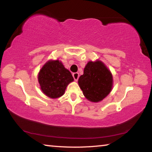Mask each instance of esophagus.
I'll list each match as a JSON object with an SVG mask.
<instances>
[{
  "instance_id": "34e87169",
  "label": "esophagus",
  "mask_w": 152,
  "mask_h": 152,
  "mask_svg": "<svg viewBox=\"0 0 152 152\" xmlns=\"http://www.w3.org/2000/svg\"><path fill=\"white\" fill-rule=\"evenodd\" d=\"M72 76H73V77H74V80H75V81L78 80V78H79V74H78V73H77V72L74 73V74H72Z\"/></svg>"
}]
</instances>
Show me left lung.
Returning a JSON list of instances; mask_svg holds the SVG:
<instances>
[{"mask_svg": "<svg viewBox=\"0 0 152 152\" xmlns=\"http://www.w3.org/2000/svg\"><path fill=\"white\" fill-rule=\"evenodd\" d=\"M78 85L87 100L99 102L108 96L112 91V73L101 60L89 61L80 76Z\"/></svg>", "mask_w": 152, "mask_h": 152, "instance_id": "left-lung-1", "label": "left lung"}]
</instances>
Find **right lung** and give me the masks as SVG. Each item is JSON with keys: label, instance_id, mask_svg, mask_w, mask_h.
Returning a JSON list of instances; mask_svg holds the SVG:
<instances>
[{"label": "right lung", "instance_id": "add662e5", "mask_svg": "<svg viewBox=\"0 0 152 152\" xmlns=\"http://www.w3.org/2000/svg\"><path fill=\"white\" fill-rule=\"evenodd\" d=\"M37 79L43 93L51 99L61 97L74 81L70 72L58 60H48L40 69Z\"/></svg>", "mask_w": 152, "mask_h": 152}]
</instances>
